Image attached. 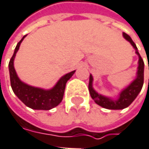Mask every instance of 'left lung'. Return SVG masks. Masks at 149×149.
I'll return each mask as SVG.
<instances>
[{
    "label": "left lung",
    "mask_w": 149,
    "mask_h": 149,
    "mask_svg": "<svg viewBox=\"0 0 149 149\" xmlns=\"http://www.w3.org/2000/svg\"><path fill=\"white\" fill-rule=\"evenodd\" d=\"M123 36L136 49V54L139 57L136 78L129 85L128 87H126L125 89H123L121 91V93L119 94L118 99L115 101V100H112L111 98L99 95L93 88V86H92V83H93L92 75L89 76L88 90H89L92 99L99 106H101L104 108H107V109H111V110H119V109H124V108L129 107L133 102V101L136 98L138 94L140 93L142 88V85H143V81H144V62H143V60L142 59L140 54L138 53L137 47L136 46L135 42L130 38V36L125 32L123 33Z\"/></svg>",
    "instance_id": "left-lung-1"
}]
</instances>
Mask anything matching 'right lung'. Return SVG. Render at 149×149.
<instances>
[{"label":"right lung","mask_w":149,"mask_h":149,"mask_svg":"<svg viewBox=\"0 0 149 149\" xmlns=\"http://www.w3.org/2000/svg\"><path fill=\"white\" fill-rule=\"evenodd\" d=\"M25 36H23V38L18 42L13 55L9 61L8 67L10 73L11 87L13 88V93L18 96V98L28 107L35 110H50L57 107L61 102L64 96L66 82L72 77L75 71L64 75L55 84V86L51 89L36 88L23 83L16 73V71L13 66V61L16 53L19 49L20 43Z\"/></svg>","instance_id":"right-lung-1"}]
</instances>
